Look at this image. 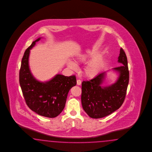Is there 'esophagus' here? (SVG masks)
Returning a JSON list of instances; mask_svg holds the SVG:
<instances>
[{
    "mask_svg": "<svg viewBox=\"0 0 152 152\" xmlns=\"http://www.w3.org/2000/svg\"><path fill=\"white\" fill-rule=\"evenodd\" d=\"M77 85H81V81L80 80H77Z\"/></svg>",
    "mask_w": 152,
    "mask_h": 152,
    "instance_id": "esophagus-1",
    "label": "esophagus"
}]
</instances>
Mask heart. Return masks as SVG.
I'll return each mask as SVG.
<instances>
[{"mask_svg":"<svg viewBox=\"0 0 152 152\" xmlns=\"http://www.w3.org/2000/svg\"><path fill=\"white\" fill-rule=\"evenodd\" d=\"M92 55V51L87 50L82 53L78 54L74 58V61L77 64H81L86 62ZM67 65L72 70L77 69V65L71 60H68ZM102 66V60L100 57H96L91 60L85 69L86 75L89 78H94L100 72Z\"/></svg>","mask_w":152,"mask_h":152,"instance_id":"obj_1","label":"heart"}]
</instances>
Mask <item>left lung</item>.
I'll return each mask as SVG.
<instances>
[{"mask_svg": "<svg viewBox=\"0 0 152 152\" xmlns=\"http://www.w3.org/2000/svg\"><path fill=\"white\" fill-rule=\"evenodd\" d=\"M118 61L121 66L113 69L119 73V77L111 85L101 86L106 72L82 83L81 103L83 110L90 118L99 119L110 115L119 109L124 102L129 83V72L127 57L122 48Z\"/></svg>", "mask_w": 152, "mask_h": 152, "instance_id": "left-lung-1", "label": "left lung"}]
</instances>
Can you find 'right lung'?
Here are the masks:
<instances>
[{"instance_id": "1", "label": "right lung", "mask_w": 152, "mask_h": 152, "mask_svg": "<svg viewBox=\"0 0 152 152\" xmlns=\"http://www.w3.org/2000/svg\"><path fill=\"white\" fill-rule=\"evenodd\" d=\"M41 38L33 41L23 55L19 71V83L26 102L30 109L38 115L55 118L65 106L69 90L76 85L75 75L65 76L57 74L51 80L42 83L31 74L29 67L30 50Z\"/></svg>"}]
</instances>
